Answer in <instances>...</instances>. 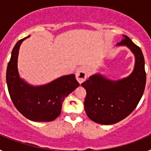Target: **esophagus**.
Instances as JSON below:
<instances>
[{"mask_svg":"<svg viewBox=\"0 0 151 151\" xmlns=\"http://www.w3.org/2000/svg\"><path fill=\"white\" fill-rule=\"evenodd\" d=\"M87 76H88V69L86 66H82L77 69L76 77L77 81H78L79 83H82V82L86 79Z\"/></svg>","mask_w":151,"mask_h":151,"instance_id":"esophagus-1","label":"esophagus"}]
</instances>
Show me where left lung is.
Segmentation results:
<instances>
[{"label": "left lung", "mask_w": 151, "mask_h": 151, "mask_svg": "<svg viewBox=\"0 0 151 151\" xmlns=\"http://www.w3.org/2000/svg\"><path fill=\"white\" fill-rule=\"evenodd\" d=\"M118 45H125L135 56L134 71L128 78L112 82L101 75L92 76L82 83L86 90L85 110L92 121L111 125L122 120L138 106L145 91V58L139 47L127 35Z\"/></svg>", "instance_id": "obj_1"}]
</instances>
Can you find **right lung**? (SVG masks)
Here are the masks:
<instances>
[{
    "label": "right lung",
    "mask_w": 151,
    "mask_h": 151,
    "mask_svg": "<svg viewBox=\"0 0 151 151\" xmlns=\"http://www.w3.org/2000/svg\"><path fill=\"white\" fill-rule=\"evenodd\" d=\"M26 38L17 41L12 50L6 74L8 91L14 106L26 118L35 122H50L59 116L65 97L79 83L74 74L64 76L40 87H32L20 79L17 58L19 46Z\"/></svg>",
    "instance_id": "obj_1"
}]
</instances>
